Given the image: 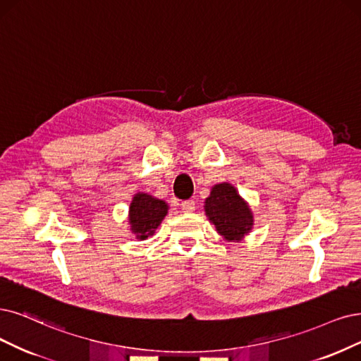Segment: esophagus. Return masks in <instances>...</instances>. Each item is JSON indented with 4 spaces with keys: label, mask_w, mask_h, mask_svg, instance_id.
<instances>
[{
    "label": "esophagus",
    "mask_w": 361,
    "mask_h": 361,
    "mask_svg": "<svg viewBox=\"0 0 361 361\" xmlns=\"http://www.w3.org/2000/svg\"><path fill=\"white\" fill-rule=\"evenodd\" d=\"M196 204H195V201H184V202H181V209L184 211V212H192L196 207H195Z\"/></svg>",
    "instance_id": "esophagus-1"
}]
</instances>
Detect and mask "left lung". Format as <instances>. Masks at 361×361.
<instances>
[{
	"label": "left lung",
	"mask_w": 361,
	"mask_h": 361,
	"mask_svg": "<svg viewBox=\"0 0 361 361\" xmlns=\"http://www.w3.org/2000/svg\"><path fill=\"white\" fill-rule=\"evenodd\" d=\"M204 211L217 233L228 243H241L255 226V214L248 202L231 183L212 185Z\"/></svg>",
	"instance_id": "8db88e82"
}]
</instances>
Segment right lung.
I'll return each instance as SVG.
<instances>
[{
    "label": "right lung",
    "mask_w": 361,
    "mask_h": 361,
    "mask_svg": "<svg viewBox=\"0 0 361 361\" xmlns=\"http://www.w3.org/2000/svg\"><path fill=\"white\" fill-rule=\"evenodd\" d=\"M169 211V205L150 193L137 192L132 196L128 212L129 231L140 241L154 235Z\"/></svg>",
    "instance_id": "1"
}]
</instances>
